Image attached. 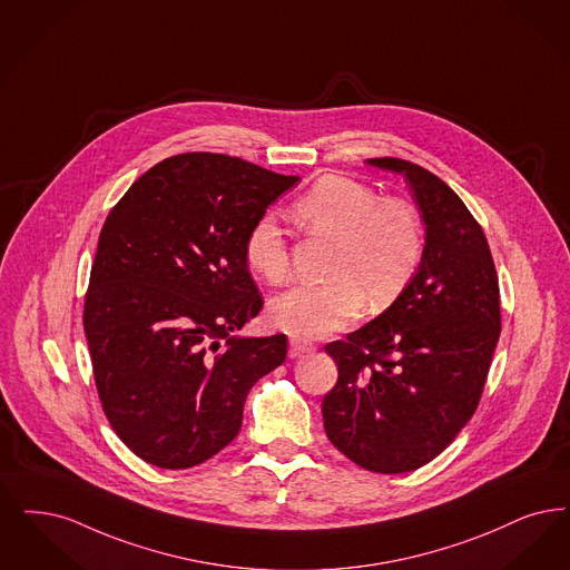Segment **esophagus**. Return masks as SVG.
Segmentation results:
<instances>
[{
    "label": "esophagus",
    "instance_id": "34e87169",
    "mask_svg": "<svg viewBox=\"0 0 570 570\" xmlns=\"http://www.w3.org/2000/svg\"><path fill=\"white\" fill-rule=\"evenodd\" d=\"M316 345L303 337H291V356H298V354H305V352H312Z\"/></svg>",
    "mask_w": 570,
    "mask_h": 570
}]
</instances>
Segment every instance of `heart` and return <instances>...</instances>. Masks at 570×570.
<instances>
[{
	"mask_svg": "<svg viewBox=\"0 0 570 570\" xmlns=\"http://www.w3.org/2000/svg\"><path fill=\"white\" fill-rule=\"evenodd\" d=\"M307 235L335 242L324 284H296L275 296L269 314L291 335L322 337L358 318L363 305L387 307L407 288L424 252L422 223L413 205L382 199L365 184L328 176L293 204ZM244 256L254 274L279 284L291 274V248L272 214L246 233Z\"/></svg>",
	"mask_w": 570,
	"mask_h": 570,
	"instance_id": "1",
	"label": "heart"
}]
</instances>
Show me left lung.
I'll return each instance as SVG.
<instances>
[{
  "label": "left lung",
  "instance_id": "obj_1",
  "mask_svg": "<svg viewBox=\"0 0 570 570\" xmlns=\"http://www.w3.org/2000/svg\"><path fill=\"white\" fill-rule=\"evenodd\" d=\"M366 163L405 176L426 242L386 312L324 347L340 377L322 417L342 454L394 475L441 454L478 410L501 335V293L488 239L448 184L410 160Z\"/></svg>",
  "mask_w": 570,
  "mask_h": 570
}]
</instances>
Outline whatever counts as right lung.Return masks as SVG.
I'll list each match as a JSON object with an SVG mask.
<instances>
[{
    "instance_id": "obj_1",
    "label": "right lung",
    "mask_w": 570,
    "mask_h": 570,
    "mask_svg": "<svg viewBox=\"0 0 570 570\" xmlns=\"http://www.w3.org/2000/svg\"><path fill=\"white\" fill-rule=\"evenodd\" d=\"M296 183L186 153L148 169L108 214L85 333L106 417L148 464L178 471L218 454L242 429L250 387L284 363L286 335L233 333L263 307L246 233Z\"/></svg>"
}]
</instances>
